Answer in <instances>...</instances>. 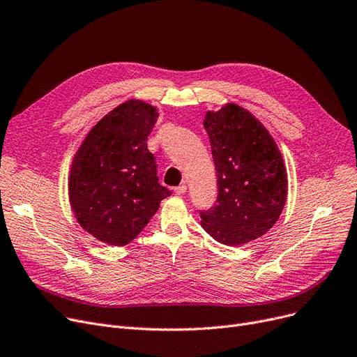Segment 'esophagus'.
<instances>
[{
  "mask_svg": "<svg viewBox=\"0 0 357 357\" xmlns=\"http://www.w3.org/2000/svg\"><path fill=\"white\" fill-rule=\"evenodd\" d=\"M186 190H188V188H186V185L182 183V185L176 186V188H175V194H176V195H183V194L186 192Z\"/></svg>",
  "mask_w": 357,
  "mask_h": 357,
  "instance_id": "obj_1",
  "label": "esophagus"
}]
</instances>
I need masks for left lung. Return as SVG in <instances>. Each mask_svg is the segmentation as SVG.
Wrapping results in <instances>:
<instances>
[{
  "mask_svg": "<svg viewBox=\"0 0 357 357\" xmlns=\"http://www.w3.org/2000/svg\"><path fill=\"white\" fill-rule=\"evenodd\" d=\"M217 171V205L199 213L201 226L226 246H240L268 233L288 197L282 153L266 127L234 102L207 111Z\"/></svg>",
  "mask_w": 357,
  "mask_h": 357,
  "instance_id": "8db88e82",
  "label": "left lung"
}]
</instances>
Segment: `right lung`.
<instances>
[{
    "label": "right lung",
    "instance_id": "1",
    "mask_svg": "<svg viewBox=\"0 0 357 357\" xmlns=\"http://www.w3.org/2000/svg\"><path fill=\"white\" fill-rule=\"evenodd\" d=\"M158 117L155 105L127 100L89 130L72 159V213L88 234L109 246L136 238L171 195L158 182L146 143Z\"/></svg>",
    "mask_w": 357,
    "mask_h": 357
}]
</instances>
